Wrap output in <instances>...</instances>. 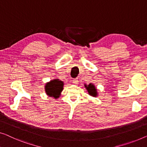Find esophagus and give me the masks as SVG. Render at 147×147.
Instances as JSON below:
<instances>
[{
	"instance_id": "34e87169",
	"label": "esophagus",
	"mask_w": 147,
	"mask_h": 147,
	"mask_svg": "<svg viewBox=\"0 0 147 147\" xmlns=\"http://www.w3.org/2000/svg\"><path fill=\"white\" fill-rule=\"evenodd\" d=\"M73 82L74 83V84H77L78 82V80L77 78H74V79L73 80Z\"/></svg>"
}]
</instances>
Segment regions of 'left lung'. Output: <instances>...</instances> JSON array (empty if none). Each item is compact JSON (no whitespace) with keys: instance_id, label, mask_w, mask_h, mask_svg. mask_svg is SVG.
I'll list each match as a JSON object with an SVG mask.
<instances>
[{"instance_id":"left-lung-1","label":"left lung","mask_w":147,"mask_h":147,"mask_svg":"<svg viewBox=\"0 0 147 147\" xmlns=\"http://www.w3.org/2000/svg\"><path fill=\"white\" fill-rule=\"evenodd\" d=\"M84 87L85 88L88 92V94L90 96H93V97H97L98 96V89L96 88L95 85L92 84V83H90L89 84H84Z\"/></svg>"}]
</instances>
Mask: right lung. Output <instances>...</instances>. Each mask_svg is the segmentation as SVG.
<instances>
[{
	"label": "right lung",
	"instance_id": "add662e5",
	"mask_svg": "<svg viewBox=\"0 0 147 147\" xmlns=\"http://www.w3.org/2000/svg\"><path fill=\"white\" fill-rule=\"evenodd\" d=\"M64 82L59 78H54L45 85V92L48 96L57 99L60 97L63 90Z\"/></svg>",
	"mask_w": 147,
	"mask_h": 147
}]
</instances>
